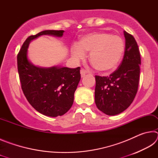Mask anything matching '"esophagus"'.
I'll return each mask as SVG.
<instances>
[{"label": "esophagus", "mask_w": 158, "mask_h": 158, "mask_svg": "<svg viewBox=\"0 0 158 158\" xmlns=\"http://www.w3.org/2000/svg\"><path fill=\"white\" fill-rule=\"evenodd\" d=\"M80 73H81V77H84L85 75V74H86L87 73H86V71L84 70V69H81V70H80Z\"/></svg>", "instance_id": "34e87169"}]
</instances>
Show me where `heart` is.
<instances>
[{
    "mask_svg": "<svg viewBox=\"0 0 158 158\" xmlns=\"http://www.w3.org/2000/svg\"><path fill=\"white\" fill-rule=\"evenodd\" d=\"M124 50L125 43L121 37L105 32L85 35L70 48L72 55L77 60L83 59L85 52H90V63L96 70L104 73L116 68Z\"/></svg>",
    "mask_w": 158,
    "mask_h": 158,
    "instance_id": "1",
    "label": "heart"
}]
</instances>
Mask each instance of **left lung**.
Instances as JSON below:
<instances>
[{
	"mask_svg": "<svg viewBox=\"0 0 158 158\" xmlns=\"http://www.w3.org/2000/svg\"><path fill=\"white\" fill-rule=\"evenodd\" d=\"M124 56L116 70L109 77L95 76V102L99 110L109 116L129 107L137 93L141 56L135 37L124 31Z\"/></svg>",
	"mask_w": 158,
	"mask_h": 158,
	"instance_id": "8db88e82",
	"label": "left lung"
}]
</instances>
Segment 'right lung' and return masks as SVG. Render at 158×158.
<instances>
[{"instance_id": "obj_1", "label": "right lung", "mask_w": 158, "mask_h": 158, "mask_svg": "<svg viewBox=\"0 0 158 158\" xmlns=\"http://www.w3.org/2000/svg\"><path fill=\"white\" fill-rule=\"evenodd\" d=\"M64 31L47 30L29 36L17 55V68L21 89L31 105L40 113L56 117L71 108L74 94L81 79L80 68L53 66L40 68L29 61L28 45L33 40L44 35L62 37Z\"/></svg>"}]
</instances>
